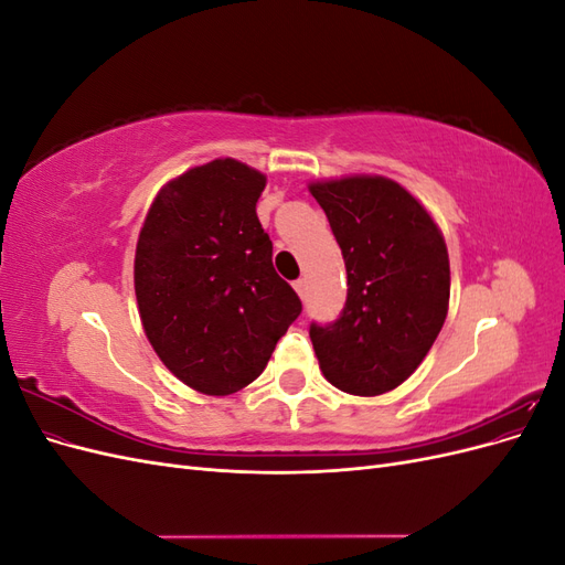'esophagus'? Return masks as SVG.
I'll use <instances>...</instances> for the list:
<instances>
[{"label": "esophagus", "mask_w": 565, "mask_h": 565, "mask_svg": "<svg viewBox=\"0 0 565 565\" xmlns=\"http://www.w3.org/2000/svg\"><path fill=\"white\" fill-rule=\"evenodd\" d=\"M295 289H297V295L303 299V297H306V280L299 278V280L295 282Z\"/></svg>", "instance_id": "1"}]
</instances>
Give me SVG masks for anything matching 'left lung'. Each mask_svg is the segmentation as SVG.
<instances>
[{
    "label": "left lung",
    "instance_id": "obj_1",
    "mask_svg": "<svg viewBox=\"0 0 565 565\" xmlns=\"http://www.w3.org/2000/svg\"><path fill=\"white\" fill-rule=\"evenodd\" d=\"M344 254L349 295L311 322L320 370L353 396H382L413 374L446 322L448 247L431 214L396 181L347 177L309 185Z\"/></svg>",
    "mask_w": 565,
    "mask_h": 565
}]
</instances>
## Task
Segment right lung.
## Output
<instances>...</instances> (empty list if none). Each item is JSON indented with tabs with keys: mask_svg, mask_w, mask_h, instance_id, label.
Segmentation results:
<instances>
[{
	"mask_svg": "<svg viewBox=\"0 0 565 565\" xmlns=\"http://www.w3.org/2000/svg\"><path fill=\"white\" fill-rule=\"evenodd\" d=\"M264 188L262 172L233 158L188 169L152 200L136 243L146 337L174 377L207 396L259 377L301 313L256 216Z\"/></svg>",
	"mask_w": 565,
	"mask_h": 565,
	"instance_id": "add662e5",
	"label": "right lung"
}]
</instances>
